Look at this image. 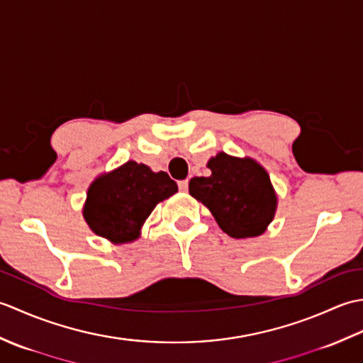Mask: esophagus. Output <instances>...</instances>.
<instances>
[{
	"mask_svg": "<svg viewBox=\"0 0 363 363\" xmlns=\"http://www.w3.org/2000/svg\"><path fill=\"white\" fill-rule=\"evenodd\" d=\"M177 186H179V190L187 191V190H189V181H187V179L179 181V182H177Z\"/></svg>",
	"mask_w": 363,
	"mask_h": 363,
	"instance_id": "1",
	"label": "esophagus"
}]
</instances>
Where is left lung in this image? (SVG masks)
Instances as JSON below:
<instances>
[{"mask_svg":"<svg viewBox=\"0 0 363 363\" xmlns=\"http://www.w3.org/2000/svg\"><path fill=\"white\" fill-rule=\"evenodd\" d=\"M212 174L190 179V195L209 207L218 226L234 238L256 237L274 217L276 195L256 160L220 152L209 160Z\"/></svg>","mask_w":363,"mask_h":363,"instance_id":"1","label":"left lung"}]
</instances>
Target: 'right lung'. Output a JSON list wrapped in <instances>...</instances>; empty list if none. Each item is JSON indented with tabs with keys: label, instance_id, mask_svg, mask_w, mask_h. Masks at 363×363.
I'll list each match as a JSON object with an SVG mask.
<instances>
[{
	"label": "right lung",
	"instance_id": "add662e5",
	"mask_svg": "<svg viewBox=\"0 0 363 363\" xmlns=\"http://www.w3.org/2000/svg\"><path fill=\"white\" fill-rule=\"evenodd\" d=\"M176 191V182L165 172L154 173L129 160L91 184L84 218L95 234L111 242H133L156 204Z\"/></svg>",
	"mask_w": 363,
	"mask_h": 363
}]
</instances>
